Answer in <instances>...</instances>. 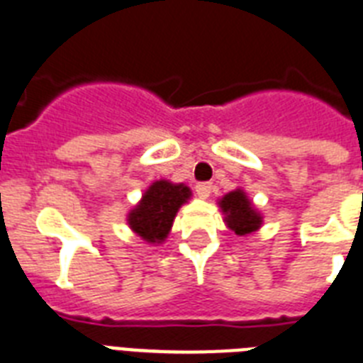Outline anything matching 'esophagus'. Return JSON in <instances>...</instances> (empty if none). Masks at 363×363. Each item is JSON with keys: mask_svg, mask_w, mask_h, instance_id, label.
Masks as SVG:
<instances>
[{"mask_svg": "<svg viewBox=\"0 0 363 363\" xmlns=\"http://www.w3.org/2000/svg\"><path fill=\"white\" fill-rule=\"evenodd\" d=\"M211 182H199V184H196L197 196L201 197V199H207L211 196Z\"/></svg>", "mask_w": 363, "mask_h": 363, "instance_id": "esophagus-1", "label": "esophagus"}]
</instances>
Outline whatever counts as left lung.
I'll use <instances>...</instances> for the list:
<instances>
[{
	"instance_id": "1",
	"label": "left lung",
	"mask_w": 363,
	"mask_h": 363,
	"mask_svg": "<svg viewBox=\"0 0 363 363\" xmlns=\"http://www.w3.org/2000/svg\"><path fill=\"white\" fill-rule=\"evenodd\" d=\"M218 207L223 214V222L238 237H248L263 225V214L257 211L248 194L242 188H235L218 199Z\"/></svg>"
}]
</instances>
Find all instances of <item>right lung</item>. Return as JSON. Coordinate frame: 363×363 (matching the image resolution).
<instances>
[{
    "label": "right lung",
    "instance_id": "add662e5",
    "mask_svg": "<svg viewBox=\"0 0 363 363\" xmlns=\"http://www.w3.org/2000/svg\"><path fill=\"white\" fill-rule=\"evenodd\" d=\"M190 197L191 190L182 182H172L166 179L151 182L140 201L126 214V223L135 237H140L147 244L158 246L166 242L177 212L184 203H188Z\"/></svg>",
    "mask_w": 363,
    "mask_h": 363
}]
</instances>
